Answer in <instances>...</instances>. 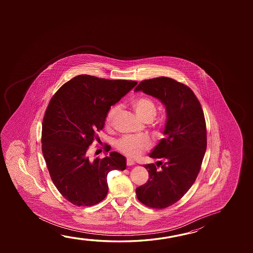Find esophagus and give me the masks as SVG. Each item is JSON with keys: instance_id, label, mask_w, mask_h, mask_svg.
<instances>
[{"instance_id": "obj_1", "label": "esophagus", "mask_w": 253, "mask_h": 253, "mask_svg": "<svg viewBox=\"0 0 253 253\" xmlns=\"http://www.w3.org/2000/svg\"><path fill=\"white\" fill-rule=\"evenodd\" d=\"M126 163H127V165H128V166H132V165H134V164H135V162H134V161H133V160H131V159H127V161H126Z\"/></svg>"}]
</instances>
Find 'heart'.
Wrapping results in <instances>:
<instances>
[{
  "label": "heart",
  "mask_w": 253,
  "mask_h": 253,
  "mask_svg": "<svg viewBox=\"0 0 253 253\" xmlns=\"http://www.w3.org/2000/svg\"><path fill=\"white\" fill-rule=\"evenodd\" d=\"M131 106L137 116L145 123L152 122L156 116V105L150 98H137L131 102ZM119 110V106H114L108 110L105 118V124L107 126L112 125L113 121L115 120ZM116 146L121 153H125L128 157L135 158L139 156L143 152L149 149L151 143L147 137L125 136L116 141Z\"/></svg>",
  "instance_id": "b5f03b06"
}]
</instances>
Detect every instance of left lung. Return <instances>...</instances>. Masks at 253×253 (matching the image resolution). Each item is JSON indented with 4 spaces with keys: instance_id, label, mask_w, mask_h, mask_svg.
<instances>
[{
    "instance_id": "obj_1",
    "label": "left lung",
    "mask_w": 253,
    "mask_h": 253,
    "mask_svg": "<svg viewBox=\"0 0 253 253\" xmlns=\"http://www.w3.org/2000/svg\"><path fill=\"white\" fill-rule=\"evenodd\" d=\"M134 91L153 96L166 108L165 137L149 154L160 161L157 165H144L149 179L136 189L141 203L152 208H166L190 190L201 169L207 150L203 109L190 87L170 78L144 80ZM159 163L161 170L157 169Z\"/></svg>"
}]
</instances>
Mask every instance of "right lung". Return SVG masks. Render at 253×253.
<instances>
[{
  "mask_svg": "<svg viewBox=\"0 0 253 253\" xmlns=\"http://www.w3.org/2000/svg\"><path fill=\"white\" fill-rule=\"evenodd\" d=\"M137 84L79 75L50 100L42 123V153L54 186L75 206L100 203L108 194V173L126 169V158L119 153L92 162L86 153L111 106ZM109 150L105 145V152Z\"/></svg>",
  "mask_w": 253,
  "mask_h": 253,
  "instance_id": "add662e5",
  "label": "right lung"
}]
</instances>
